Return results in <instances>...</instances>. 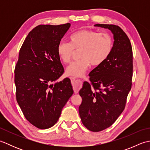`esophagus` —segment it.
Wrapping results in <instances>:
<instances>
[{"label":"esophagus","instance_id":"1","mask_svg":"<svg viewBox=\"0 0 150 150\" xmlns=\"http://www.w3.org/2000/svg\"><path fill=\"white\" fill-rule=\"evenodd\" d=\"M70 79H71V83H72L74 90L75 91H78L79 89L81 87L82 81H81L80 79H77L75 77H70Z\"/></svg>","mask_w":150,"mask_h":150}]
</instances>
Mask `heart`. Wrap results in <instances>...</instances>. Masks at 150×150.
Returning <instances> with one entry per match:
<instances>
[{
    "label": "heart",
    "mask_w": 150,
    "mask_h": 150,
    "mask_svg": "<svg viewBox=\"0 0 150 150\" xmlns=\"http://www.w3.org/2000/svg\"><path fill=\"white\" fill-rule=\"evenodd\" d=\"M113 39L107 32L83 30L73 33L69 43L60 42L57 53L64 64L71 62L75 52H79L80 59L74 62L66 69V74L74 77L83 76L90 64L97 67L106 61L112 52Z\"/></svg>",
    "instance_id": "obj_1"
}]
</instances>
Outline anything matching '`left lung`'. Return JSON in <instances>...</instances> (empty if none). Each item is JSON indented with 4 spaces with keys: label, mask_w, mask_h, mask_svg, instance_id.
<instances>
[{
    "label": "left lung",
    "mask_w": 150,
    "mask_h": 150,
    "mask_svg": "<svg viewBox=\"0 0 150 150\" xmlns=\"http://www.w3.org/2000/svg\"><path fill=\"white\" fill-rule=\"evenodd\" d=\"M95 26L110 30L114 38L111 55L90 73V83L84 82L79 91L82 122L88 129L97 132L112 125L125 108L132 88L133 52L128 37L119 26L103 24Z\"/></svg>",
    "instance_id": "obj_1"
}]
</instances>
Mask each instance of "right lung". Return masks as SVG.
Returning <instances> with one entry per match:
<instances>
[{
  "label": "right lung",
  "instance_id": "obj_1",
  "mask_svg": "<svg viewBox=\"0 0 150 150\" xmlns=\"http://www.w3.org/2000/svg\"><path fill=\"white\" fill-rule=\"evenodd\" d=\"M70 26H37L19 52L15 68L16 98L25 118L39 129L55 125L73 93L68 78L53 84L64 71L57 46Z\"/></svg>",
  "mask_w": 150,
  "mask_h": 150
}]
</instances>
